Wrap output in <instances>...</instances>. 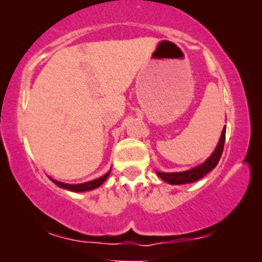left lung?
<instances>
[{"instance_id": "8db88e82", "label": "left lung", "mask_w": 262, "mask_h": 262, "mask_svg": "<svg viewBox=\"0 0 262 262\" xmlns=\"http://www.w3.org/2000/svg\"><path fill=\"white\" fill-rule=\"evenodd\" d=\"M225 131H227V126H224L223 131H222L221 139L220 142H218L216 150H214L212 155H211L203 164L193 168V169L181 171V173H161V171H157V175H159L163 181H166L170 185L189 184V182H194L196 180H199V179H202L203 177H205L207 173H210V171L217 166L218 161H220L222 154H223Z\"/></svg>"}]
</instances>
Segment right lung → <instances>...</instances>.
<instances>
[{
  "instance_id": "obj_1",
  "label": "right lung",
  "mask_w": 262,
  "mask_h": 262,
  "mask_svg": "<svg viewBox=\"0 0 262 262\" xmlns=\"http://www.w3.org/2000/svg\"><path fill=\"white\" fill-rule=\"evenodd\" d=\"M111 173V170L108 173L103 175V177L96 179V180H93V181H89V182H84V184H78V185H69V184H63V182H59V181H56L51 179L52 182H55L57 186H59V187L62 188H66L68 191H73V192H84V191H91V189H94L96 187H99L100 185L103 184V181L106 180L107 178H108V175Z\"/></svg>"
}]
</instances>
